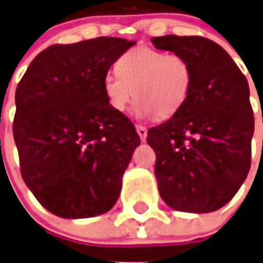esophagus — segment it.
I'll return each mask as SVG.
<instances>
[{"mask_svg": "<svg viewBox=\"0 0 263 263\" xmlns=\"http://www.w3.org/2000/svg\"><path fill=\"white\" fill-rule=\"evenodd\" d=\"M136 131H138V135L142 139V142H144L147 138V128L143 127V125H136Z\"/></svg>", "mask_w": 263, "mask_h": 263, "instance_id": "obj_1", "label": "esophagus"}]
</instances>
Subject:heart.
I'll list each match as a JSON object with an SVG mask.
<instances>
[{
  "label": "heart",
  "instance_id": "1",
  "mask_svg": "<svg viewBox=\"0 0 263 263\" xmlns=\"http://www.w3.org/2000/svg\"><path fill=\"white\" fill-rule=\"evenodd\" d=\"M116 72L104 80L105 97L116 112H125L136 97L140 116L168 119L191 93L193 74L182 55L138 46L117 59Z\"/></svg>",
  "mask_w": 263,
  "mask_h": 263
}]
</instances>
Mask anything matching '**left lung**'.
<instances>
[{
    "instance_id": "obj_1",
    "label": "left lung",
    "mask_w": 263,
    "mask_h": 263,
    "mask_svg": "<svg viewBox=\"0 0 263 263\" xmlns=\"http://www.w3.org/2000/svg\"><path fill=\"white\" fill-rule=\"evenodd\" d=\"M186 58L192 87L172 119L147 132L157 155L158 191L170 208L208 213L242 186L251 165L254 113L246 77L217 43L201 36L153 37Z\"/></svg>"
}]
</instances>
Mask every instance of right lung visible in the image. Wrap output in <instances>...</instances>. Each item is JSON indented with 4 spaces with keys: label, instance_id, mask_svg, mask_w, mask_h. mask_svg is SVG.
<instances>
[{
    "label": "right lung",
    "instance_id": "obj_1",
    "mask_svg": "<svg viewBox=\"0 0 263 263\" xmlns=\"http://www.w3.org/2000/svg\"><path fill=\"white\" fill-rule=\"evenodd\" d=\"M134 44L120 37L54 44L17 85L13 136L21 176L57 216L102 215L120 196L140 138L129 119L110 108L104 80Z\"/></svg>",
    "mask_w": 263,
    "mask_h": 263
}]
</instances>
